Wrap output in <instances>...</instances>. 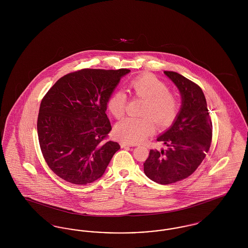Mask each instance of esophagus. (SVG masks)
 Here are the masks:
<instances>
[{
	"mask_svg": "<svg viewBox=\"0 0 248 248\" xmlns=\"http://www.w3.org/2000/svg\"><path fill=\"white\" fill-rule=\"evenodd\" d=\"M121 147L122 148H126V147H132V145L129 143H126V142H122L121 143Z\"/></svg>",
	"mask_w": 248,
	"mask_h": 248,
	"instance_id": "obj_1",
	"label": "esophagus"
}]
</instances>
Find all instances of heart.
<instances>
[{
	"instance_id": "obj_1",
	"label": "heart",
	"mask_w": 248,
	"mask_h": 248,
	"mask_svg": "<svg viewBox=\"0 0 248 248\" xmlns=\"http://www.w3.org/2000/svg\"><path fill=\"white\" fill-rule=\"evenodd\" d=\"M131 93L145 99L142 118L128 117L115 125L114 134L119 140L127 143H140L147 140L155 129L154 120L164 124L176 116L178 108L177 97L168 91L167 85L153 74H143L129 83ZM126 94L116 90L109 95L107 107L115 118H122L125 112Z\"/></svg>"
}]
</instances>
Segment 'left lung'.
Here are the masks:
<instances>
[{"instance_id": "1", "label": "left lung", "mask_w": 248, "mask_h": 248, "mask_svg": "<svg viewBox=\"0 0 248 248\" xmlns=\"http://www.w3.org/2000/svg\"><path fill=\"white\" fill-rule=\"evenodd\" d=\"M181 95V107L173 124L157 138L167 150L150 151L144 173L160 184H171L190 176L209 151L212 122L200 86L174 71H165Z\"/></svg>"}]
</instances>
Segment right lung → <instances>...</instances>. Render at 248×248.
Returning <instances> with one entry per match:
<instances>
[{
    "label": "right lung",
    "mask_w": 248,
    "mask_h": 248,
    "mask_svg": "<svg viewBox=\"0 0 248 248\" xmlns=\"http://www.w3.org/2000/svg\"><path fill=\"white\" fill-rule=\"evenodd\" d=\"M130 70L83 69L61 77L41 102L37 132L50 169L62 179L85 185L100 178L117 142H103L111 130L107 101Z\"/></svg>",
    "instance_id": "obj_1"
}]
</instances>
